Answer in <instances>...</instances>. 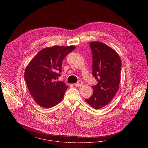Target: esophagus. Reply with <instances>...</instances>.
I'll return each mask as SVG.
<instances>
[{
  "label": "esophagus",
  "mask_w": 148,
  "mask_h": 148,
  "mask_svg": "<svg viewBox=\"0 0 148 148\" xmlns=\"http://www.w3.org/2000/svg\"><path fill=\"white\" fill-rule=\"evenodd\" d=\"M74 85L76 87H80L82 85V82L81 81H79L77 82H76V84H75Z\"/></svg>",
  "instance_id": "obj_1"
}]
</instances>
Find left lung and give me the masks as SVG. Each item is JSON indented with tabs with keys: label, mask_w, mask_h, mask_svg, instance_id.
Here are the masks:
<instances>
[{
	"label": "left lung",
	"mask_w": 148,
	"mask_h": 148,
	"mask_svg": "<svg viewBox=\"0 0 148 148\" xmlns=\"http://www.w3.org/2000/svg\"><path fill=\"white\" fill-rule=\"evenodd\" d=\"M92 74L98 84L92 86L93 93L86 102L98 110L105 107L116 94L121 81V62L115 50L101 42H91Z\"/></svg>",
	"instance_id": "obj_1"
}]
</instances>
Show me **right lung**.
Returning <instances> with one entry per match:
<instances>
[{"label": "right lung", "instance_id": "1", "mask_svg": "<svg viewBox=\"0 0 148 148\" xmlns=\"http://www.w3.org/2000/svg\"><path fill=\"white\" fill-rule=\"evenodd\" d=\"M75 47L55 45L40 50L27 66L24 79L36 103L43 108H51L62 100L68 88L63 81L55 82L61 72L63 60Z\"/></svg>", "mask_w": 148, "mask_h": 148}]
</instances>
